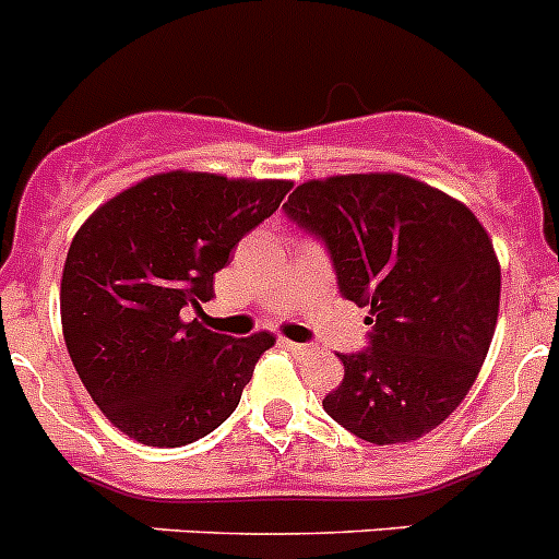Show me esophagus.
I'll list each match as a JSON object with an SVG mask.
<instances>
[{"label":"esophagus","mask_w":559,"mask_h":559,"mask_svg":"<svg viewBox=\"0 0 559 559\" xmlns=\"http://www.w3.org/2000/svg\"><path fill=\"white\" fill-rule=\"evenodd\" d=\"M283 346H285V349H290V352H294V355H310V352H313V346H310V343H296V341H285V337H283Z\"/></svg>","instance_id":"34e87169"}]
</instances>
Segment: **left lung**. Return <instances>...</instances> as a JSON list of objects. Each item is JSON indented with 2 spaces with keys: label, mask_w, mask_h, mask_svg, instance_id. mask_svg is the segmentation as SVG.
Instances as JSON below:
<instances>
[{
  "label": "left lung",
  "mask_w": 559,
  "mask_h": 559,
  "mask_svg": "<svg viewBox=\"0 0 559 559\" xmlns=\"http://www.w3.org/2000/svg\"><path fill=\"white\" fill-rule=\"evenodd\" d=\"M324 240L343 299L368 310V346L337 355L326 416L357 438L409 443L452 416L493 341L501 271L477 216L404 174L310 179L283 204Z\"/></svg>",
  "instance_id": "left-lung-1"
}]
</instances>
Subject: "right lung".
Here are the masks:
<instances>
[{"mask_svg": "<svg viewBox=\"0 0 559 559\" xmlns=\"http://www.w3.org/2000/svg\"><path fill=\"white\" fill-rule=\"evenodd\" d=\"M285 179L166 171L76 229L60 280L66 349L112 427L146 447H186L238 407L271 332L233 337L182 310L213 299L238 240L280 207Z\"/></svg>", "mask_w": 559, "mask_h": 559, "instance_id": "obj_1", "label": "right lung"}]
</instances>
